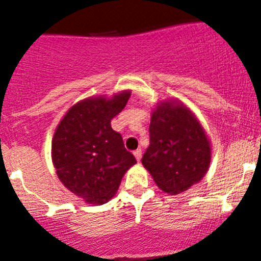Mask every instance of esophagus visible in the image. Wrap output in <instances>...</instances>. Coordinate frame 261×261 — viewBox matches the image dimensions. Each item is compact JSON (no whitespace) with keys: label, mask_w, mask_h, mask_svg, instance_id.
<instances>
[{"label":"esophagus","mask_w":261,"mask_h":261,"mask_svg":"<svg viewBox=\"0 0 261 261\" xmlns=\"http://www.w3.org/2000/svg\"><path fill=\"white\" fill-rule=\"evenodd\" d=\"M135 156H136V159H137V162H140V161H141V156H142V153H141V150H140V149H137V150L135 151Z\"/></svg>","instance_id":"obj_1"}]
</instances>
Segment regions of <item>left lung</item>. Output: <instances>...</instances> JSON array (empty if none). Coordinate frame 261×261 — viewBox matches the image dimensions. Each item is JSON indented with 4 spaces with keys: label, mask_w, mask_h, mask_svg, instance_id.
<instances>
[{
    "label": "left lung",
    "mask_w": 261,
    "mask_h": 261,
    "mask_svg": "<svg viewBox=\"0 0 261 261\" xmlns=\"http://www.w3.org/2000/svg\"><path fill=\"white\" fill-rule=\"evenodd\" d=\"M150 145L141 162L159 190L179 195L208 172L212 146L204 126L179 99H165L151 110Z\"/></svg>",
    "instance_id": "obj_1"
}]
</instances>
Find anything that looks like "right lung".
<instances>
[{"label":"right lung","instance_id":"add662e5","mask_svg":"<svg viewBox=\"0 0 261 261\" xmlns=\"http://www.w3.org/2000/svg\"><path fill=\"white\" fill-rule=\"evenodd\" d=\"M130 90L107 96H90L68 110L52 138V162L66 190L87 204L102 205L119 190L121 179L136 165L121 135L111 128Z\"/></svg>","mask_w":261,"mask_h":261}]
</instances>
